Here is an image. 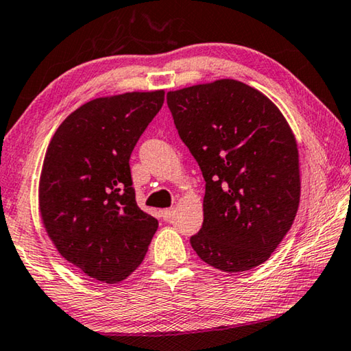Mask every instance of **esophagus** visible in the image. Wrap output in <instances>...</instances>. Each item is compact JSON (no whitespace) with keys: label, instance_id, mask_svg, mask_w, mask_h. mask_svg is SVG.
<instances>
[{"label":"esophagus","instance_id":"esophagus-1","mask_svg":"<svg viewBox=\"0 0 351 351\" xmlns=\"http://www.w3.org/2000/svg\"><path fill=\"white\" fill-rule=\"evenodd\" d=\"M174 216V208H166V210H162V217L166 222H169V220Z\"/></svg>","mask_w":351,"mask_h":351}]
</instances>
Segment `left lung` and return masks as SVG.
<instances>
[{
    "instance_id": "obj_1",
    "label": "left lung",
    "mask_w": 351,
    "mask_h": 351,
    "mask_svg": "<svg viewBox=\"0 0 351 351\" xmlns=\"http://www.w3.org/2000/svg\"><path fill=\"white\" fill-rule=\"evenodd\" d=\"M166 101L206 182L204 223L191 247L226 273L261 265L299 208V154L290 125L268 97L237 80L172 90Z\"/></svg>"
}]
</instances>
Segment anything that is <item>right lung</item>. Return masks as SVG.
I'll return each mask as SVG.
<instances>
[{
	"label": "right lung",
	"instance_id": "right-lung-1",
	"mask_svg": "<svg viewBox=\"0 0 351 351\" xmlns=\"http://www.w3.org/2000/svg\"><path fill=\"white\" fill-rule=\"evenodd\" d=\"M163 101V90L95 98L73 110L47 146L43 223L58 253L92 279H126L158 228L135 202L129 158Z\"/></svg>",
	"mask_w": 351,
	"mask_h": 351
}]
</instances>
